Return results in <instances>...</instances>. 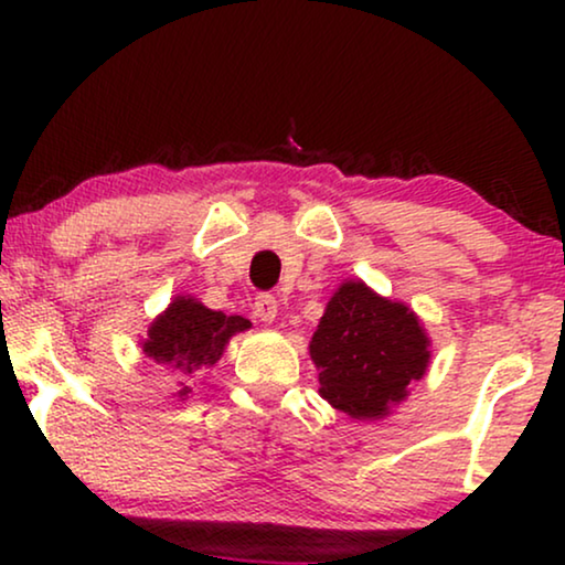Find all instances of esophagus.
I'll return each mask as SVG.
<instances>
[{"mask_svg":"<svg viewBox=\"0 0 565 565\" xmlns=\"http://www.w3.org/2000/svg\"><path fill=\"white\" fill-rule=\"evenodd\" d=\"M254 316H257L259 321H275L277 316V300L275 296H269V292H259L257 300H254Z\"/></svg>","mask_w":565,"mask_h":565,"instance_id":"esophagus-1","label":"esophagus"}]
</instances>
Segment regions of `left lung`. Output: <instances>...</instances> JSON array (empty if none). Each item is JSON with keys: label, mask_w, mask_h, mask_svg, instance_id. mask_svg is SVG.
<instances>
[{"label": "left lung", "mask_w": 565, "mask_h": 565, "mask_svg": "<svg viewBox=\"0 0 565 565\" xmlns=\"http://www.w3.org/2000/svg\"><path fill=\"white\" fill-rule=\"evenodd\" d=\"M427 347L406 306L377 298L360 280L344 282L311 339L321 396L352 419H381L424 375Z\"/></svg>", "instance_id": "8db88e82"}]
</instances>
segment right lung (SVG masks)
<instances>
[{
	"instance_id": "1",
	"label": "right lung",
	"mask_w": 565,
	"mask_h": 565,
	"mask_svg": "<svg viewBox=\"0 0 565 565\" xmlns=\"http://www.w3.org/2000/svg\"><path fill=\"white\" fill-rule=\"evenodd\" d=\"M244 329H249L244 316H226L192 298H177L167 313L151 323L143 352L177 373H192L198 367L215 365L228 337ZM188 393L190 385L182 383L180 396Z\"/></svg>"
}]
</instances>
